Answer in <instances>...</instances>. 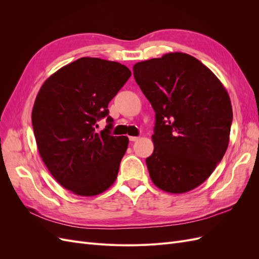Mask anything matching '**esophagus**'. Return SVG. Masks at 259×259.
<instances>
[{"instance_id":"34e87169","label":"esophagus","mask_w":259,"mask_h":259,"mask_svg":"<svg viewBox=\"0 0 259 259\" xmlns=\"http://www.w3.org/2000/svg\"><path fill=\"white\" fill-rule=\"evenodd\" d=\"M131 142H137V140L139 139V137H136V136H130L128 137Z\"/></svg>"}]
</instances>
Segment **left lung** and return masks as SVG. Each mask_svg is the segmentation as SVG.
I'll use <instances>...</instances> for the list:
<instances>
[{"instance_id":"8db88e82","label":"left lung","mask_w":259,"mask_h":259,"mask_svg":"<svg viewBox=\"0 0 259 259\" xmlns=\"http://www.w3.org/2000/svg\"><path fill=\"white\" fill-rule=\"evenodd\" d=\"M134 77L155 111L152 154L146 159L153 184L169 193L199 187L229 145L232 107L223 83L185 53L137 62Z\"/></svg>"}]
</instances>
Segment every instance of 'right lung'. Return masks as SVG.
Masks as SVG:
<instances>
[{
    "mask_svg": "<svg viewBox=\"0 0 259 259\" xmlns=\"http://www.w3.org/2000/svg\"><path fill=\"white\" fill-rule=\"evenodd\" d=\"M131 75L120 62L82 57L53 73L37 93L31 117L38 153L74 194L93 197L115 182L128 138L110 135L108 105ZM105 116L108 125L96 132Z\"/></svg>",
    "mask_w": 259,
    "mask_h": 259,
    "instance_id": "obj_1",
    "label": "right lung"
}]
</instances>
